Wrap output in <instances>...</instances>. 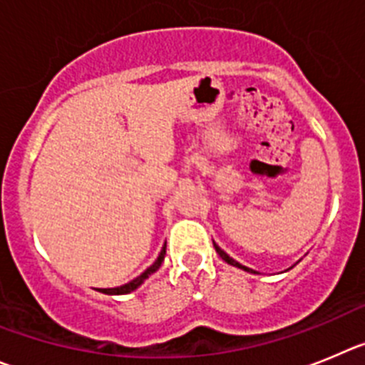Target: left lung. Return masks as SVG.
Here are the masks:
<instances>
[{
	"instance_id": "left-lung-1",
	"label": "left lung",
	"mask_w": 365,
	"mask_h": 365,
	"mask_svg": "<svg viewBox=\"0 0 365 365\" xmlns=\"http://www.w3.org/2000/svg\"><path fill=\"white\" fill-rule=\"evenodd\" d=\"M212 244H215V242H212ZM215 249H216V252H218V255H220V258H222V260H223V262H227V264H229V265H235V267H238V269H244V271H247V272H255V274H258V272H256V271H252V269L245 267V265H242V264H240V262L232 260L231 256H229V255H227V252L223 251V249H220V247H218V245H216V244H215Z\"/></svg>"
}]
</instances>
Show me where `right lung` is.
<instances>
[{"mask_svg": "<svg viewBox=\"0 0 365 365\" xmlns=\"http://www.w3.org/2000/svg\"><path fill=\"white\" fill-rule=\"evenodd\" d=\"M163 258H165V245H163L162 252H160V256H158V258H156V262H154V264L150 265V267H147L145 271H143L142 274H140V277L134 278V280H130L129 284L120 285V287H113V289H98V291H101V293H105V294H129V293H133L134 289L140 287V285H142L143 282H145L147 278L150 277V274H153V272L158 271L160 265H162V262H163Z\"/></svg>", "mask_w": 365, "mask_h": 365, "instance_id": "add662e5", "label": "right lung"}]
</instances>
